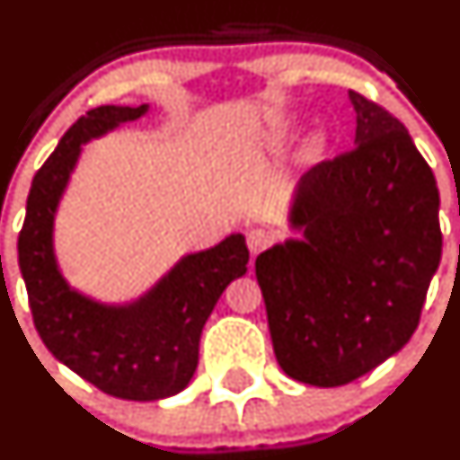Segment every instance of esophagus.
Listing matches in <instances>:
<instances>
[{"label": "esophagus", "mask_w": 460, "mask_h": 460, "mask_svg": "<svg viewBox=\"0 0 460 460\" xmlns=\"http://www.w3.org/2000/svg\"><path fill=\"white\" fill-rule=\"evenodd\" d=\"M271 239H274V236H271V232L263 230V228H254V230L248 232V248H250L252 254L256 256L259 252L270 248Z\"/></svg>", "instance_id": "esophagus-1"}]
</instances>
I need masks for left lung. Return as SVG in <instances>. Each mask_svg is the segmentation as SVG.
I'll list each match as a JSON object with an SVG mask.
<instances>
[{"mask_svg":"<svg viewBox=\"0 0 460 460\" xmlns=\"http://www.w3.org/2000/svg\"><path fill=\"white\" fill-rule=\"evenodd\" d=\"M355 149L300 177L289 239L256 256L276 359L291 379L344 386L402 350L441 261L438 189L408 129L349 92Z\"/></svg>","mask_w":460,"mask_h":460,"instance_id":"left-lung-1","label":"left lung"}]
</instances>
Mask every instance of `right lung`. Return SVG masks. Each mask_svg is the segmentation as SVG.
<instances>
[{
	"mask_svg": "<svg viewBox=\"0 0 460 460\" xmlns=\"http://www.w3.org/2000/svg\"><path fill=\"white\" fill-rule=\"evenodd\" d=\"M146 110L102 105L74 122L34 175L17 243L43 344L98 390L129 402H155L189 386L199 359L201 329L250 261L245 236L230 234L215 248L184 256L149 294L118 307L96 303L66 283L54 259V215L81 145Z\"/></svg>",
	"mask_w": 460,
	"mask_h": 460,
	"instance_id": "add662e5",
	"label": "right lung"
}]
</instances>
